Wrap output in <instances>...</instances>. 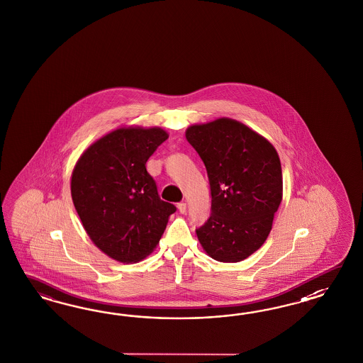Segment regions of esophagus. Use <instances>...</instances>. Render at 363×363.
Returning a JSON list of instances; mask_svg holds the SVG:
<instances>
[{"mask_svg":"<svg viewBox=\"0 0 363 363\" xmlns=\"http://www.w3.org/2000/svg\"><path fill=\"white\" fill-rule=\"evenodd\" d=\"M177 208H178V211H179L181 214L186 213V203H185V202H179V203L177 205Z\"/></svg>","mask_w":363,"mask_h":363,"instance_id":"obj_1","label":"esophagus"}]
</instances>
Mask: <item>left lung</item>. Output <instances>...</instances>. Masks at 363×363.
Returning a JSON list of instances; mask_svg holds the SVG:
<instances>
[{"mask_svg":"<svg viewBox=\"0 0 363 363\" xmlns=\"http://www.w3.org/2000/svg\"><path fill=\"white\" fill-rule=\"evenodd\" d=\"M186 140L203 161L211 214L196 229L205 252L240 262L266 241L282 201V169L274 146L230 118L193 125Z\"/></svg>","mask_w":363,"mask_h":363,"instance_id":"1","label":"left lung"}]
</instances>
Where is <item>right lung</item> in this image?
Returning <instances> with one entry per match:
<instances>
[{"label": "right lung", "mask_w": 363, "mask_h": 363, "mask_svg": "<svg viewBox=\"0 0 363 363\" xmlns=\"http://www.w3.org/2000/svg\"><path fill=\"white\" fill-rule=\"evenodd\" d=\"M167 137L160 128H121L93 143L74 166L79 220L99 250L123 264L153 252L177 210L160 198L145 166Z\"/></svg>", "instance_id": "obj_1"}]
</instances>
